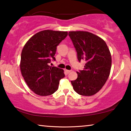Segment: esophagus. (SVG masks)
I'll return each mask as SVG.
<instances>
[{
  "instance_id": "obj_1",
  "label": "esophagus",
  "mask_w": 131,
  "mask_h": 131,
  "mask_svg": "<svg viewBox=\"0 0 131 131\" xmlns=\"http://www.w3.org/2000/svg\"><path fill=\"white\" fill-rule=\"evenodd\" d=\"M65 71H66V73H67V74H69L71 72V70H66Z\"/></svg>"
}]
</instances>
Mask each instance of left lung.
<instances>
[{
	"label": "left lung",
	"mask_w": 131,
	"mask_h": 131,
	"mask_svg": "<svg viewBox=\"0 0 131 131\" xmlns=\"http://www.w3.org/2000/svg\"><path fill=\"white\" fill-rule=\"evenodd\" d=\"M69 36L76 48L79 61H86L84 69L77 72V79L71 83L78 94L92 96L102 88L110 75V50L102 39L92 33L72 31Z\"/></svg>",
	"instance_id": "1"
}]
</instances>
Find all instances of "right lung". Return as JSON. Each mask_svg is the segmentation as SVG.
<instances>
[{"label":"right lung","instance_id":"obj_1","mask_svg":"<svg viewBox=\"0 0 131 131\" xmlns=\"http://www.w3.org/2000/svg\"><path fill=\"white\" fill-rule=\"evenodd\" d=\"M68 36L67 32L45 30L34 35L22 51L20 69L29 88L40 96L57 91L59 81L65 77L63 70L50 66L55 61L57 47Z\"/></svg>","mask_w":131,"mask_h":131}]
</instances>
